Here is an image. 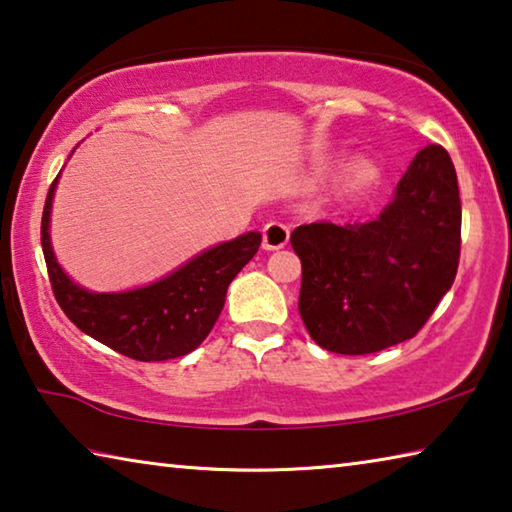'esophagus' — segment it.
<instances>
[{
    "label": "esophagus",
    "instance_id": "esophagus-1",
    "mask_svg": "<svg viewBox=\"0 0 512 512\" xmlns=\"http://www.w3.org/2000/svg\"><path fill=\"white\" fill-rule=\"evenodd\" d=\"M262 239H264L266 250L284 248V246H287V241H289V225L280 223V221L266 223L264 230H262Z\"/></svg>",
    "mask_w": 512,
    "mask_h": 512
}]
</instances>
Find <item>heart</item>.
Here are the masks:
<instances>
[{"instance_id":"obj_1","label":"heart","mask_w":512,"mask_h":512,"mask_svg":"<svg viewBox=\"0 0 512 512\" xmlns=\"http://www.w3.org/2000/svg\"><path fill=\"white\" fill-rule=\"evenodd\" d=\"M375 176H377V169H375V164H372L370 160L354 162V167L350 171V178H352L354 185H368Z\"/></svg>"}]
</instances>
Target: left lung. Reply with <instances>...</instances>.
<instances>
[{
  "label": "left lung",
  "instance_id": "8db88e82",
  "mask_svg": "<svg viewBox=\"0 0 512 512\" xmlns=\"http://www.w3.org/2000/svg\"><path fill=\"white\" fill-rule=\"evenodd\" d=\"M291 246L302 264L298 309L320 348L372 354L413 339L458 271L461 196L452 158L443 146H424L377 219L298 225Z\"/></svg>",
  "mask_w": 512,
  "mask_h": 512
}]
</instances>
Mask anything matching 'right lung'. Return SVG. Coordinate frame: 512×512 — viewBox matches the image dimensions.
<instances>
[{"instance_id":"right-lung-1","label":"right lung","mask_w":512,"mask_h":512,"mask_svg":"<svg viewBox=\"0 0 512 512\" xmlns=\"http://www.w3.org/2000/svg\"><path fill=\"white\" fill-rule=\"evenodd\" d=\"M56 183L58 176L42 210L40 241L51 289L65 316L81 332L135 361H167L196 350L212 332L230 282L255 257L262 235L246 232L205 250L149 287L92 293L69 280L51 250L49 214Z\"/></svg>"}]
</instances>
